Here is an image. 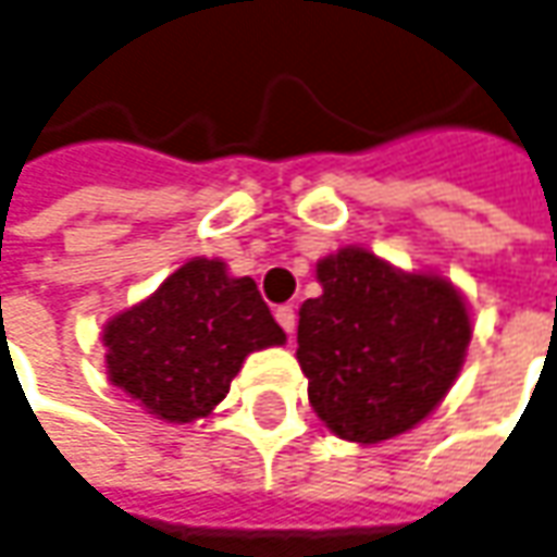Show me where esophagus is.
Wrapping results in <instances>:
<instances>
[{
  "label": "esophagus",
  "mask_w": 557,
  "mask_h": 557,
  "mask_svg": "<svg viewBox=\"0 0 557 557\" xmlns=\"http://www.w3.org/2000/svg\"><path fill=\"white\" fill-rule=\"evenodd\" d=\"M275 322L282 324L287 334H294V327H297V312H294V306H278V309H275Z\"/></svg>",
  "instance_id": "34e87169"
}]
</instances>
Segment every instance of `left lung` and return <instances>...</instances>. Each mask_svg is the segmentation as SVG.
I'll return each instance as SVG.
<instances>
[{"mask_svg":"<svg viewBox=\"0 0 557 557\" xmlns=\"http://www.w3.org/2000/svg\"><path fill=\"white\" fill-rule=\"evenodd\" d=\"M315 278L322 294L300 306L297 361L319 420L356 444L420 426L457 383L472 339L460 287L361 245L324 253Z\"/></svg>","mask_w":557,"mask_h":557,"instance_id":"left-lung-1","label":"left lung"}]
</instances>
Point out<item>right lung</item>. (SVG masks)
<instances>
[{
    "mask_svg": "<svg viewBox=\"0 0 557 557\" xmlns=\"http://www.w3.org/2000/svg\"><path fill=\"white\" fill-rule=\"evenodd\" d=\"M107 380L165 423H196L226 398L245 358L285 346L251 275L189 257L140 304L103 324Z\"/></svg>",
    "mask_w": 557,
    "mask_h": 557,
    "instance_id": "add662e5",
    "label": "right lung"
}]
</instances>
